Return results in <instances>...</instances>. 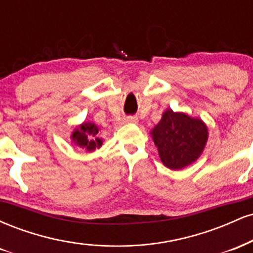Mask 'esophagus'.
I'll list each match as a JSON object with an SVG mask.
<instances>
[{
	"mask_svg": "<svg viewBox=\"0 0 253 253\" xmlns=\"http://www.w3.org/2000/svg\"><path fill=\"white\" fill-rule=\"evenodd\" d=\"M125 120H126L127 123H132V124H136V123H138V118L133 117V115H128V117L125 118Z\"/></svg>",
	"mask_w": 253,
	"mask_h": 253,
	"instance_id": "34e87169",
	"label": "esophagus"
}]
</instances>
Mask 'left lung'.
Here are the masks:
<instances>
[{
  "label": "left lung",
  "mask_w": 253,
  "mask_h": 253,
  "mask_svg": "<svg viewBox=\"0 0 253 253\" xmlns=\"http://www.w3.org/2000/svg\"><path fill=\"white\" fill-rule=\"evenodd\" d=\"M152 135L163 164L179 170L199 158L207 143L208 130L199 119L168 109L152 129Z\"/></svg>",
  "instance_id": "1"
}]
</instances>
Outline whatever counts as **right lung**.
<instances>
[{
    "instance_id": "obj_1",
    "label": "right lung",
    "mask_w": 253,
    "mask_h": 253,
    "mask_svg": "<svg viewBox=\"0 0 253 253\" xmlns=\"http://www.w3.org/2000/svg\"><path fill=\"white\" fill-rule=\"evenodd\" d=\"M98 128L97 126H95V124L84 123L82 126H80V128L75 129L71 138L78 146L86 149L88 151H92L96 147L101 146V144H102V140L96 138Z\"/></svg>"
}]
</instances>
